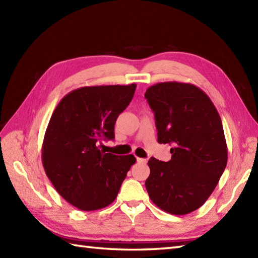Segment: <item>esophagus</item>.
Here are the masks:
<instances>
[{
    "label": "esophagus",
    "mask_w": 258,
    "mask_h": 258,
    "mask_svg": "<svg viewBox=\"0 0 258 258\" xmlns=\"http://www.w3.org/2000/svg\"><path fill=\"white\" fill-rule=\"evenodd\" d=\"M136 160H138V162L139 163H146L147 161H146V158H141V157H138L136 158Z\"/></svg>",
    "instance_id": "34e87169"
}]
</instances>
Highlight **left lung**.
<instances>
[{
    "label": "left lung",
    "instance_id": "1",
    "mask_svg": "<svg viewBox=\"0 0 258 258\" xmlns=\"http://www.w3.org/2000/svg\"><path fill=\"white\" fill-rule=\"evenodd\" d=\"M145 98L155 115L157 142L173 145L171 161L151 157L147 163V193L161 210L185 215L204 204L226 167L222 119L211 98L193 84L157 83Z\"/></svg>",
    "mask_w": 258,
    "mask_h": 258
}]
</instances>
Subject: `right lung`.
<instances>
[{
  "instance_id": "add662e5",
  "label": "right lung",
  "mask_w": 258,
  "mask_h": 258,
  "mask_svg": "<svg viewBox=\"0 0 258 258\" xmlns=\"http://www.w3.org/2000/svg\"><path fill=\"white\" fill-rule=\"evenodd\" d=\"M136 84L84 86L65 95L48 122L42 163L57 193L82 211L101 210L116 199L134 155L98 150L114 140V125Z\"/></svg>"
}]
</instances>
